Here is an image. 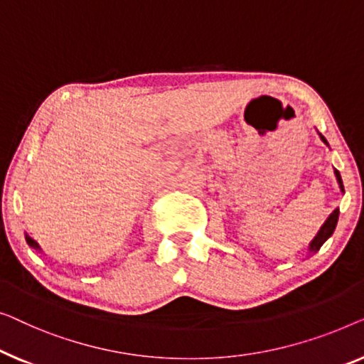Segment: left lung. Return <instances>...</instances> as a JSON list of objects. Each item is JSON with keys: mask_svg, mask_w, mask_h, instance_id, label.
<instances>
[{"mask_svg": "<svg viewBox=\"0 0 364 364\" xmlns=\"http://www.w3.org/2000/svg\"><path fill=\"white\" fill-rule=\"evenodd\" d=\"M318 135H320V138H321V141H323L325 145H328V141L325 140V136L321 135V133H318ZM335 176H336V181H338V184H340V189H341V193H345V188H343V180H341V175H340V173H338V170H335ZM338 216H340V209L336 208L335 211L330 214L328 219H326L323 226L320 228V231H318V234L315 235V239L311 240V242H310V245H309V250H310V252H318L321 245L325 244V240L328 239L331 234H333L335 228H336V223H338Z\"/></svg>", "mask_w": 364, "mask_h": 364, "instance_id": "left-lung-1", "label": "left lung"}]
</instances>
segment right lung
Listing matches in <instances>:
<instances>
[{
    "mask_svg": "<svg viewBox=\"0 0 364 364\" xmlns=\"http://www.w3.org/2000/svg\"><path fill=\"white\" fill-rule=\"evenodd\" d=\"M26 242L31 245V247H33V249H36V250H41V247H39V244L38 242H36V240L34 239H31L29 237V235L26 234Z\"/></svg>",
    "mask_w": 364,
    "mask_h": 364,
    "instance_id": "add662e5",
    "label": "right lung"
}]
</instances>
